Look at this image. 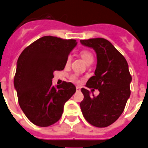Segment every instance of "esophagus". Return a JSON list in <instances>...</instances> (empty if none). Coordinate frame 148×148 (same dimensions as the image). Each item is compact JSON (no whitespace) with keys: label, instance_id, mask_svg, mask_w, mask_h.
<instances>
[{"label":"esophagus","instance_id":"34e87169","mask_svg":"<svg viewBox=\"0 0 148 148\" xmlns=\"http://www.w3.org/2000/svg\"><path fill=\"white\" fill-rule=\"evenodd\" d=\"M76 89H77V91H81V88L79 86H77L76 87Z\"/></svg>","mask_w":148,"mask_h":148}]
</instances>
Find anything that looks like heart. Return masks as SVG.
<instances>
[{"instance_id":"obj_1","label":"heart","mask_w":148,"mask_h":148,"mask_svg":"<svg viewBox=\"0 0 148 148\" xmlns=\"http://www.w3.org/2000/svg\"><path fill=\"white\" fill-rule=\"evenodd\" d=\"M81 56H82V59L84 60L86 63H88V62H91V61H94V56H93L92 53L91 52H89L88 50H82L81 52ZM71 56L69 55L66 58V64H69L71 62ZM70 79H71L72 82H77V77L76 75H71L70 77Z\"/></svg>"}]
</instances>
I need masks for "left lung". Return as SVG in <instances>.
Segmentation results:
<instances>
[{
  "mask_svg": "<svg viewBox=\"0 0 148 148\" xmlns=\"http://www.w3.org/2000/svg\"><path fill=\"white\" fill-rule=\"evenodd\" d=\"M80 42L83 45L93 48L96 53L95 75L88 79L86 86L99 91V94L95 96L88 90L82 88L84 97L80 103L81 110L91 125L107 127L122 114L130 97L132 77L128 64L125 57L106 39L92 38Z\"/></svg>",
  "mask_w": 148,
  "mask_h": 148,
  "instance_id": "obj_1",
  "label": "left lung"
}]
</instances>
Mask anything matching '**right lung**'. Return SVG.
Here are the masks:
<instances>
[{
  "mask_svg": "<svg viewBox=\"0 0 148 148\" xmlns=\"http://www.w3.org/2000/svg\"><path fill=\"white\" fill-rule=\"evenodd\" d=\"M76 40L44 36L27 46L17 62L14 86L22 111L37 126L47 127L61 118L64 103L76 87L64 82L54 86V71H62L77 45Z\"/></svg>",
  "mask_w": 148,
  "mask_h": 148,
  "instance_id": "add662e5",
  "label": "right lung"
}]
</instances>
